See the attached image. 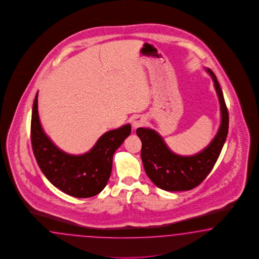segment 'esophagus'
I'll use <instances>...</instances> for the list:
<instances>
[{"label": "esophagus", "mask_w": 259, "mask_h": 259, "mask_svg": "<svg viewBox=\"0 0 259 259\" xmlns=\"http://www.w3.org/2000/svg\"><path fill=\"white\" fill-rule=\"evenodd\" d=\"M132 124H133L134 128H137V127L143 126L145 124V119L142 116H135L132 121Z\"/></svg>", "instance_id": "obj_1"}]
</instances>
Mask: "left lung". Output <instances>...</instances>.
Returning a JSON list of instances; mask_svg holds the SVG:
<instances>
[{
  "instance_id": "8db88e82",
  "label": "left lung",
  "mask_w": 259,
  "mask_h": 259,
  "mask_svg": "<svg viewBox=\"0 0 259 259\" xmlns=\"http://www.w3.org/2000/svg\"><path fill=\"white\" fill-rule=\"evenodd\" d=\"M214 82L221 106V125L210 144L192 156H180L167 146L156 131L138 127L142 141L141 158L146 175L153 183L168 192L189 191L197 187L212 170L219 158L228 133L229 116L218 80L212 70L206 68Z\"/></svg>"
}]
</instances>
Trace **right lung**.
I'll list each match as a JSON object with an SVG mask.
<instances>
[{
  "label": "right lung",
  "mask_w": 259,
  "mask_h": 259,
  "mask_svg": "<svg viewBox=\"0 0 259 259\" xmlns=\"http://www.w3.org/2000/svg\"><path fill=\"white\" fill-rule=\"evenodd\" d=\"M37 95L33 101L31 120V142L33 155L48 180L62 192L77 198L100 193L110 179L113 156L131 134L126 124L104 133L89 152L70 155L62 151L44 133L37 111Z\"/></svg>",
  "instance_id": "add662e5"
}]
</instances>
